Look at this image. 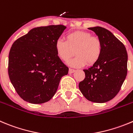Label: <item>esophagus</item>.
<instances>
[{
  "instance_id": "34e87169",
  "label": "esophagus",
  "mask_w": 133,
  "mask_h": 133,
  "mask_svg": "<svg viewBox=\"0 0 133 133\" xmlns=\"http://www.w3.org/2000/svg\"><path fill=\"white\" fill-rule=\"evenodd\" d=\"M75 72V69H69V73H70V74H72V73H73V72Z\"/></svg>"
}]
</instances>
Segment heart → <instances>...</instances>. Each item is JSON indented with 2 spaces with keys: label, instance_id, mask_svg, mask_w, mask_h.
Wrapping results in <instances>:
<instances>
[{
  "label": "heart",
  "instance_id": "obj_1",
  "mask_svg": "<svg viewBox=\"0 0 133 133\" xmlns=\"http://www.w3.org/2000/svg\"><path fill=\"white\" fill-rule=\"evenodd\" d=\"M65 37L66 41L59 38L55 43L56 53L62 61H67L75 53L76 57L69 62L74 67L93 65L98 61L102 53V43L99 37L83 31L69 33Z\"/></svg>",
  "mask_w": 133,
  "mask_h": 133
}]
</instances>
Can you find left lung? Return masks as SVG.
<instances>
[{
    "label": "left lung",
    "instance_id": "8db88e82",
    "mask_svg": "<svg viewBox=\"0 0 133 133\" xmlns=\"http://www.w3.org/2000/svg\"><path fill=\"white\" fill-rule=\"evenodd\" d=\"M89 30L102 41V53L97 63L84 70L85 78L78 86L88 100L104 103L120 91L127 74V52L123 43L109 30L99 26Z\"/></svg>",
    "mask_w": 133,
    "mask_h": 133
}]
</instances>
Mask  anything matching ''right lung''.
<instances>
[{
  "instance_id": "1",
  "label": "right lung",
  "mask_w": 133,
  "mask_h": 133,
  "mask_svg": "<svg viewBox=\"0 0 133 133\" xmlns=\"http://www.w3.org/2000/svg\"><path fill=\"white\" fill-rule=\"evenodd\" d=\"M66 27L35 28L16 40L8 57V75L18 94L25 102L43 103L51 99L69 68L58 58L55 43Z\"/></svg>"
}]
</instances>
